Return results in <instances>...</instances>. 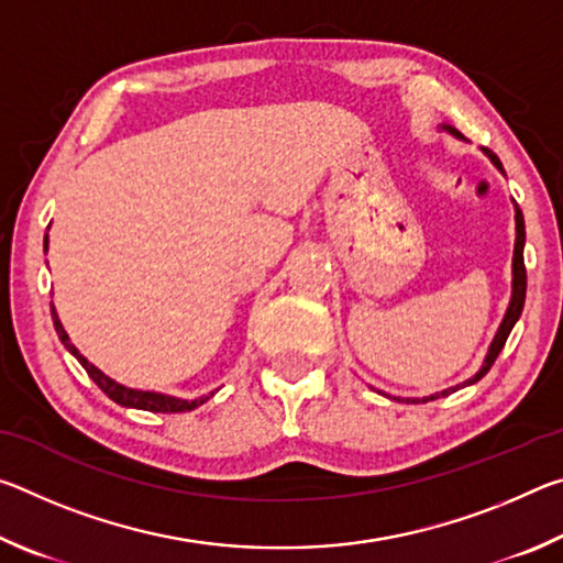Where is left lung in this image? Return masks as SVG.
I'll return each instance as SVG.
<instances>
[{"label": "left lung", "instance_id": "obj_1", "mask_svg": "<svg viewBox=\"0 0 563 563\" xmlns=\"http://www.w3.org/2000/svg\"><path fill=\"white\" fill-rule=\"evenodd\" d=\"M450 131L456 133L454 129H450ZM456 136H460V133H456ZM484 154H487L492 158V164L497 166L501 174H504L501 161L497 158V154H492L489 148H484ZM523 241H527V233H523V216H521V208H517V245H514V290H511V302H509L507 316H504V320H501L497 338H494V342H492L487 360H484L482 369L470 379V383H476V379H482L484 375L489 373L492 365H494V360L499 357L504 342H507L511 328L517 325V320H519L521 310H523V298H527V265H523ZM454 389H460V385L452 387V389H444V393H440V395H430V397H422V399H397V402H430V399L446 397L450 393H454Z\"/></svg>", "mask_w": 563, "mask_h": 563}]
</instances>
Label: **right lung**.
Instances as JSON below:
<instances>
[{"instance_id": "right-lung-1", "label": "right lung", "mask_w": 563, "mask_h": 563, "mask_svg": "<svg viewBox=\"0 0 563 563\" xmlns=\"http://www.w3.org/2000/svg\"><path fill=\"white\" fill-rule=\"evenodd\" d=\"M44 247H46V238H44ZM52 318H54V328H56V335H59V340L64 342V347L71 352V355L81 362V367L87 369V375L93 379L101 387V393L107 395L109 399H113L117 405H123V407H133V409H146V412H190V409H196L198 405H203L206 399H211V395H203L201 399H176V397H168V395H156V393H139V389H129L123 387L119 383H113L111 377H107L101 373V369H97L91 365V362L81 355L79 350H76L71 342H69V335H66L59 318H56L54 312V305H52Z\"/></svg>"}]
</instances>
